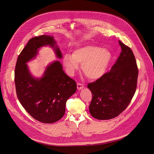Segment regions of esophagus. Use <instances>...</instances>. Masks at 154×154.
I'll list each match as a JSON object with an SVG mask.
<instances>
[{
  "mask_svg": "<svg viewBox=\"0 0 154 154\" xmlns=\"http://www.w3.org/2000/svg\"><path fill=\"white\" fill-rule=\"evenodd\" d=\"M77 89H78L79 90H81V89H82V88H84L83 85L81 84L80 83H77Z\"/></svg>",
  "mask_w": 154,
  "mask_h": 154,
  "instance_id": "obj_1",
  "label": "esophagus"
}]
</instances>
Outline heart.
<instances>
[{
    "instance_id": "b5f03b06",
    "label": "heart",
    "mask_w": 154,
    "mask_h": 154,
    "mask_svg": "<svg viewBox=\"0 0 154 154\" xmlns=\"http://www.w3.org/2000/svg\"><path fill=\"white\" fill-rule=\"evenodd\" d=\"M112 60V54L106 48L94 45L77 48L72 55L65 54L63 63L69 74L73 75L82 65V69L88 79L96 80L107 73Z\"/></svg>"
}]
</instances>
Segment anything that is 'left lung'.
<instances>
[{
	"label": "left lung",
	"mask_w": 154,
	"mask_h": 154,
	"mask_svg": "<svg viewBox=\"0 0 154 154\" xmlns=\"http://www.w3.org/2000/svg\"><path fill=\"white\" fill-rule=\"evenodd\" d=\"M121 52L110 72L89 83L92 99L89 110L97 119L107 120L119 116L128 107L137 87L139 70L132 50L121 41Z\"/></svg>",
	"instance_id": "1"
}]
</instances>
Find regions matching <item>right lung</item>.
<instances>
[{"mask_svg": "<svg viewBox=\"0 0 154 154\" xmlns=\"http://www.w3.org/2000/svg\"><path fill=\"white\" fill-rule=\"evenodd\" d=\"M47 45L53 48L58 58H62L54 37H33L18 57L14 80L17 96L23 107L34 119L52 124L64 116L66 102L75 92L77 84L64 72L58 60L47 66L40 78H35L30 73L26 63L36 57L41 47Z\"/></svg>", "mask_w": 154, "mask_h": 154, "instance_id": "1", "label": "right lung"}]
</instances>
